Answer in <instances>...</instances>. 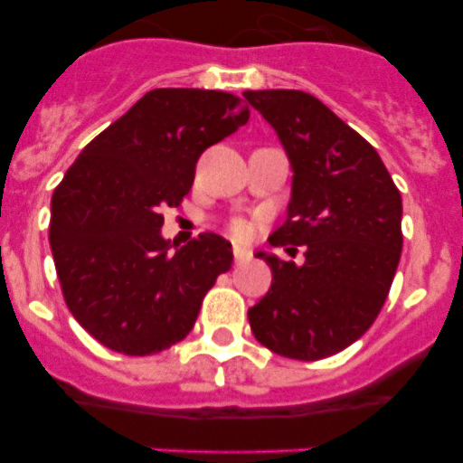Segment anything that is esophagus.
<instances>
[{
    "instance_id": "obj_1",
    "label": "esophagus",
    "mask_w": 463,
    "mask_h": 463,
    "mask_svg": "<svg viewBox=\"0 0 463 463\" xmlns=\"http://www.w3.org/2000/svg\"><path fill=\"white\" fill-rule=\"evenodd\" d=\"M250 260V252L245 250V248H241V245H234V261L236 264H243V261Z\"/></svg>"
}]
</instances>
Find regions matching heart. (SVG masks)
Listing matches in <instances>:
<instances>
[{
    "label": "heart",
    "mask_w": 463,
    "mask_h": 463,
    "mask_svg": "<svg viewBox=\"0 0 463 463\" xmlns=\"http://www.w3.org/2000/svg\"><path fill=\"white\" fill-rule=\"evenodd\" d=\"M232 234H234L236 239H248V236H250V224L243 222V220H234V222H232Z\"/></svg>",
    "instance_id": "b5f03b06"
}]
</instances>
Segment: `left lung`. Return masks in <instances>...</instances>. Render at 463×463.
I'll return each mask as SVG.
<instances>
[{"label": "left lung", "mask_w": 463, "mask_h": 463, "mask_svg": "<svg viewBox=\"0 0 463 463\" xmlns=\"http://www.w3.org/2000/svg\"><path fill=\"white\" fill-rule=\"evenodd\" d=\"M243 97L276 129L292 166L288 220L269 243L306 245L298 267L255 252L273 278L248 310L250 329L282 357H331L366 334L390 294L403 248L401 194L373 146L317 97L301 90Z\"/></svg>", "instance_id": "8db88e82"}]
</instances>
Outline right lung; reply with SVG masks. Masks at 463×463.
Here are the masks:
<instances>
[{
	"mask_svg": "<svg viewBox=\"0 0 463 463\" xmlns=\"http://www.w3.org/2000/svg\"><path fill=\"white\" fill-rule=\"evenodd\" d=\"M248 118L220 90H150L69 166L51 202V250L69 310L101 345L143 357L192 331L234 252L218 234L178 248L162 236V208L181 206L199 155Z\"/></svg>",
	"mask_w": 463,
	"mask_h": 463,
	"instance_id": "right-lung-1",
	"label": "right lung"
}]
</instances>
